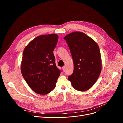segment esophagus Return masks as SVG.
<instances>
[{"label":"esophagus","mask_w":123,"mask_h":123,"mask_svg":"<svg viewBox=\"0 0 123 123\" xmlns=\"http://www.w3.org/2000/svg\"><path fill=\"white\" fill-rule=\"evenodd\" d=\"M62 69H63V71H64V72H65V69H66V67H65V66H63V67H62Z\"/></svg>","instance_id":"esophagus-1"}]
</instances>
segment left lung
I'll use <instances>...</instances> for the list:
<instances>
[{
	"instance_id": "1",
	"label": "left lung",
	"mask_w": 123,
	"mask_h": 123,
	"mask_svg": "<svg viewBox=\"0 0 123 123\" xmlns=\"http://www.w3.org/2000/svg\"><path fill=\"white\" fill-rule=\"evenodd\" d=\"M64 39L68 45L74 63L73 72L68 79L76 90L85 91L93 86L101 71L99 47L91 38L81 32H72Z\"/></svg>"
}]
</instances>
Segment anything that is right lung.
Returning a JSON list of instances; mask_svg holds the SVG:
<instances>
[{
  "label": "right lung",
  "instance_id": "1",
  "mask_svg": "<svg viewBox=\"0 0 123 123\" xmlns=\"http://www.w3.org/2000/svg\"><path fill=\"white\" fill-rule=\"evenodd\" d=\"M58 36L55 34L41 35L25 48L21 65L25 81L35 93L46 95L56 86L61 71L55 64L53 51Z\"/></svg>",
  "mask_w": 123,
  "mask_h": 123
}]
</instances>
